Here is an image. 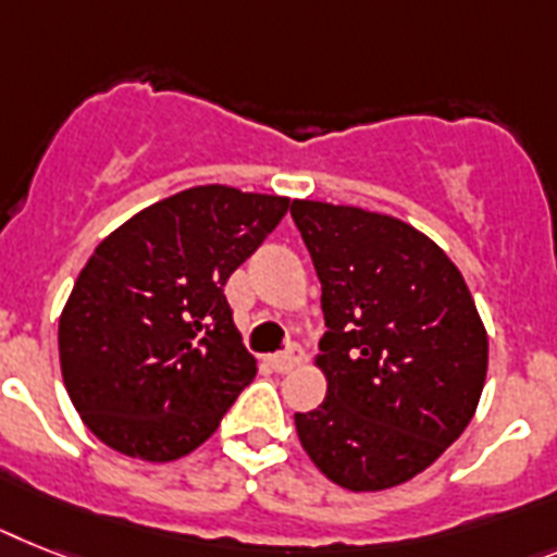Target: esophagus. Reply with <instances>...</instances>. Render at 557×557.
<instances>
[{"instance_id": "esophagus-1", "label": "esophagus", "mask_w": 557, "mask_h": 557, "mask_svg": "<svg viewBox=\"0 0 557 557\" xmlns=\"http://www.w3.org/2000/svg\"><path fill=\"white\" fill-rule=\"evenodd\" d=\"M298 361H301V347H289L287 352H275V356H270V367H273L275 372H289Z\"/></svg>"}]
</instances>
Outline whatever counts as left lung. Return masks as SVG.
<instances>
[{
    "mask_svg": "<svg viewBox=\"0 0 557 557\" xmlns=\"http://www.w3.org/2000/svg\"><path fill=\"white\" fill-rule=\"evenodd\" d=\"M321 282L327 395L296 412L301 447L352 493L404 484L467 430L486 333L447 252L393 215L293 201Z\"/></svg>",
    "mask_w": 557,
    "mask_h": 557,
    "instance_id": "obj_1",
    "label": "left lung"
}]
</instances>
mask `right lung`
<instances>
[{"label": "right lung", "mask_w": 557, "mask_h": 557, "mask_svg": "<svg viewBox=\"0 0 557 557\" xmlns=\"http://www.w3.org/2000/svg\"><path fill=\"white\" fill-rule=\"evenodd\" d=\"M287 207L282 196L190 187L96 247L59 319L64 387L96 438L173 461L215 433L256 375L224 284Z\"/></svg>", "instance_id": "1"}]
</instances>
